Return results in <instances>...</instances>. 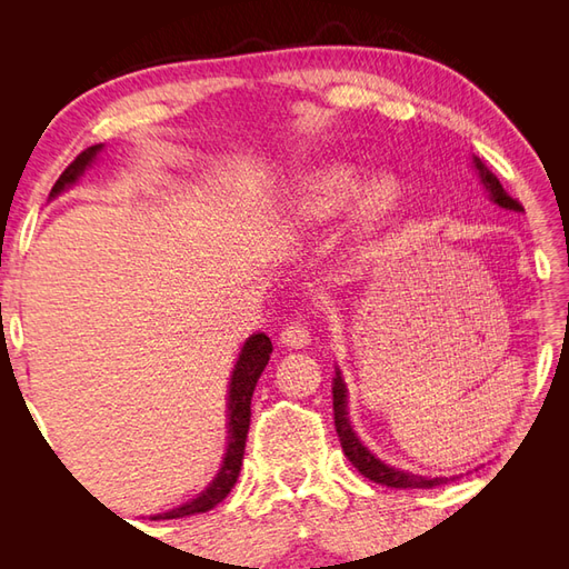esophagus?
<instances>
[{"mask_svg":"<svg viewBox=\"0 0 569 569\" xmlns=\"http://www.w3.org/2000/svg\"><path fill=\"white\" fill-rule=\"evenodd\" d=\"M281 342L286 347H293L300 349L310 342V330H308V322H300V320H291L288 325H283L281 330Z\"/></svg>","mask_w":569,"mask_h":569,"instance_id":"esophagus-1","label":"esophagus"}]
</instances>
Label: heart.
I'll list each match as a JSON object with an SVG mask.
<instances>
[{"mask_svg": "<svg viewBox=\"0 0 569 569\" xmlns=\"http://www.w3.org/2000/svg\"><path fill=\"white\" fill-rule=\"evenodd\" d=\"M401 198L403 188L393 176L379 173L365 180L355 166L330 163L300 180L296 214L303 222H325L355 204L359 232L373 234L396 214Z\"/></svg>", "mask_w": 569, "mask_h": 569, "instance_id": "heart-1", "label": "heart"}]
</instances>
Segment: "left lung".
<instances>
[{
    "mask_svg": "<svg viewBox=\"0 0 569 569\" xmlns=\"http://www.w3.org/2000/svg\"><path fill=\"white\" fill-rule=\"evenodd\" d=\"M477 171L481 176V183L487 186L491 200L501 204L506 210H516L521 212L523 204L518 202L516 198H511L509 192L503 190L501 180L491 173V168L481 161L475 159ZM332 408H335V428H337V438L342 442V450L347 455L349 462L357 467L359 475H365L367 479L377 481L381 487H393V489H432V487H440L447 485V481H452L455 477H420V475H410V471H401V469H393L389 465H383L381 459L373 457L365 445L359 442V438L355 435L352 426H349V418H347V389L340 379V373H337L335 386H332Z\"/></svg>",
    "mask_w": 569,
    "mask_h": 569,
    "instance_id": "8db88e82",
    "label": "left lung"
}]
</instances>
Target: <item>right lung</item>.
<instances>
[{"mask_svg": "<svg viewBox=\"0 0 569 569\" xmlns=\"http://www.w3.org/2000/svg\"><path fill=\"white\" fill-rule=\"evenodd\" d=\"M102 149V143H94V147H88L82 153L76 156L60 178L56 180V186L51 190V198L58 196L60 190H66L78 180V176L92 163L94 156ZM271 340L263 332L251 335L244 349H241L237 367L232 371V383H229V445H227V455L220 475L214 477L212 485L204 489L198 499L188 501L180 509H173L168 513H159L156 518H186V516H196L214 509L217 503H222L232 487L237 485L239 469H241V459H244V445H247V432H249V420H251V396L253 389H257V381L261 377V371L269 365L271 357Z\"/></svg>", "mask_w": 569, "mask_h": 569, "instance_id": "obj_1", "label": "right lung"}]
</instances>
